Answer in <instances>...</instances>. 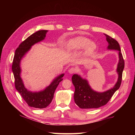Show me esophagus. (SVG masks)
<instances>
[{"instance_id":"34e87169","label":"esophagus","mask_w":135,"mask_h":135,"mask_svg":"<svg viewBox=\"0 0 135 135\" xmlns=\"http://www.w3.org/2000/svg\"><path fill=\"white\" fill-rule=\"evenodd\" d=\"M68 71L70 74H74V73L76 71V69L75 68H71L70 69H69Z\"/></svg>"}]
</instances>
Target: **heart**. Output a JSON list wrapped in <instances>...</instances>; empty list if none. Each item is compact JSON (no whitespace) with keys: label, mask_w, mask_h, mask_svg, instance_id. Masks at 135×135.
Returning a JSON list of instances; mask_svg holds the SVG:
<instances>
[{"label":"heart","mask_w":135,"mask_h":135,"mask_svg":"<svg viewBox=\"0 0 135 135\" xmlns=\"http://www.w3.org/2000/svg\"><path fill=\"white\" fill-rule=\"evenodd\" d=\"M87 46V51L88 52H91L94 50L96 46L94 43H89V39L84 37H77L72 39L68 44V48L70 50H74V49H80Z\"/></svg>","instance_id":"obj_1"}]
</instances>
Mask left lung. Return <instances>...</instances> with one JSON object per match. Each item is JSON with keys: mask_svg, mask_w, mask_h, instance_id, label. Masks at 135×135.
Segmentation results:
<instances>
[{"mask_svg": "<svg viewBox=\"0 0 135 135\" xmlns=\"http://www.w3.org/2000/svg\"><path fill=\"white\" fill-rule=\"evenodd\" d=\"M105 35L109 43L108 48L119 51V61L117 68V72L119 75L118 81L112 89L103 93H99L93 91L86 80L82 79L77 74L73 75L71 79L75 87L74 101L76 105L81 109H96L103 107L108 103L114 93L120 86L122 73L124 68V61L120 52V46L115 39L107 34H105Z\"/></svg>", "mask_w": 135, "mask_h": 135, "instance_id": "8db88e82", "label": "left lung"}]
</instances>
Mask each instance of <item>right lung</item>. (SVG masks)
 I'll return each mask as SVG.
<instances>
[{
    "instance_id": "obj_1",
    "label": "right lung",
    "mask_w": 135,
    "mask_h": 135,
    "mask_svg": "<svg viewBox=\"0 0 135 135\" xmlns=\"http://www.w3.org/2000/svg\"><path fill=\"white\" fill-rule=\"evenodd\" d=\"M47 32V30H44L38 31L23 40L16 50L12 66L16 89L30 107L39 109L46 108L51 104L54 99L56 89L60 81L63 80L62 77L64 74H61L56 78L44 91L39 92H32L27 91L23 84L20 75L21 73L20 64L22 57L30 50L32 45L42 41L45 38Z\"/></svg>"
}]
</instances>
